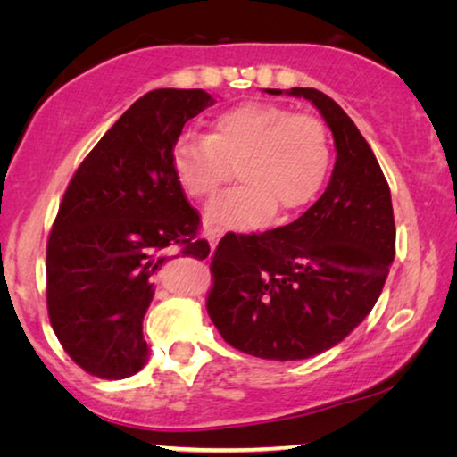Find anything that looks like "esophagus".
<instances>
[{
    "label": "esophagus",
    "mask_w": 457,
    "mask_h": 457,
    "mask_svg": "<svg viewBox=\"0 0 457 457\" xmlns=\"http://www.w3.org/2000/svg\"><path fill=\"white\" fill-rule=\"evenodd\" d=\"M220 237H222V228H208V230H205V239H208L212 252L216 249L218 241H220Z\"/></svg>",
    "instance_id": "1"
}]
</instances>
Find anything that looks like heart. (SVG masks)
Segmentation results:
<instances>
[{
    "mask_svg": "<svg viewBox=\"0 0 457 457\" xmlns=\"http://www.w3.org/2000/svg\"><path fill=\"white\" fill-rule=\"evenodd\" d=\"M330 139L314 114H295L278 104H239L212 122V133H183L172 147L180 189L205 202L233 179L241 185L210 204L205 224L253 230L274 210L289 214L308 205L324 185Z\"/></svg>",
    "mask_w": 457,
    "mask_h": 457,
    "instance_id": "1",
    "label": "heart"
}]
</instances>
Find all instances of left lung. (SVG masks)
<instances>
[{
    "mask_svg": "<svg viewBox=\"0 0 457 457\" xmlns=\"http://www.w3.org/2000/svg\"><path fill=\"white\" fill-rule=\"evenodd\" d=\"M287 96L314 104L333 133L328 187L287 227L224 237L208 295V314L228 345L278 361L312 358L345 339L370 314L395 258L391 191L358 127L322 91L293 87Z\"/></svg>",
    "mask_w": 457,
    "mask_h": 457,
    "instance_id": "left-lung-1",
    "label": "left lung"
}]
</instances>
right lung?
I'll list each match as a JSON object with an SVG mask.
<instances>
[{"label":"right lung","mask_w":457,"mask_h":457,"mask_svg":"<svg viewBox=\"0 0 457 457\" xmlns=\"http://www.w3.org/2000/svg\"><path fill=\"white\" fill-rule=\"evenodd\" d=\"M204 89H155L137 99L83 160L47 241V312L72 361L118 380L147 361L143 318L168 249L208 258L199 214L172 170L187 120L210 108ZM177 258V255H174Z\"/></svg>","instance_id":"obj_1"}]
</instances>
